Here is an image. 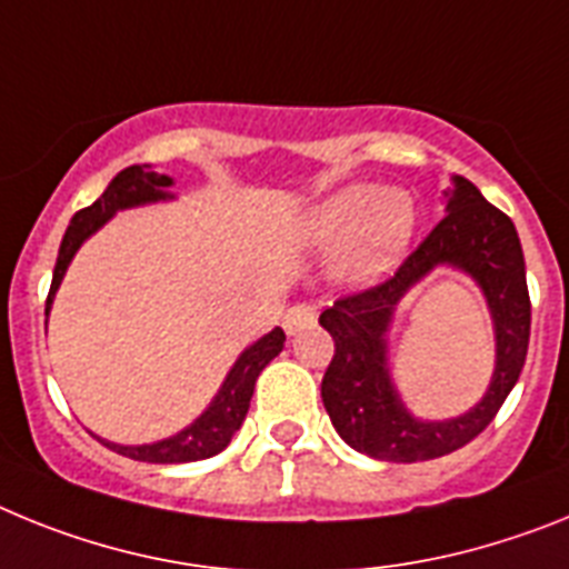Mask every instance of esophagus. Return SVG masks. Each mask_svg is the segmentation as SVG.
Listing matches in <instances>:
<instances>
[{
    "mask_svg": "<svg viewBox=\"0 0 569 569\" xmlns=\"http://www.w3.org/2000/svg\"><path fill=\"white\" fill-rule=\"evenodd\" d=\"M315 320H318V312H315V306L295 303V306H289V309H286L283 329L289 335H298V332H303V329H309V326H315Z\"/></svg>",
    "mask_w": 569,
    "mask_h": 569,
    "instance_id": "obj_1",
    "label": "esophagus"
}]
</instances>
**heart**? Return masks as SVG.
<instances>
[{
	"instance_id": "1",
	"label": "heart",
	"mask_w": 569,
	"mask_h": 569,
	"mask_svg": "<svg viewBox=\"0 0 569 569\" xmlns=\"http://www.w3.org/2000/svg\"><path fill=\"white\" fill-rule=\"evenodd\" d=\"M418 206L403 189L349 186L335 191L306 220V240L332 243L329 271L343 283H369L392 269L409 249Z\"/></svg>"
}]
</instances>
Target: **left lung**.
<instances>
[{"mask_svg":"<svg viewBox=\"0 0 569 569\" xmlns=\"http://www.w3.org/2000/svg\"><path fill=\"white\" fill-rule=\"evenodd\" d=\"M447 214L392 278L335 300L320 315L332 335L335 355L320 383L332 427L369 458L415 463L461 449L490 427L521 375L530 346V291L523 251L512 220L483 200L463 177H452ZM435 264L467 270L482 286L497 323V372L491 389L469 413L449 422H421L402 407L388 378L386 332L393 306Z\"/></svg>","mask_w":569,"mask_h":569,"instance_id":"8db88e82","label":"left lung"}]
</instances>
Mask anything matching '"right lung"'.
<instances>
[{
    "label": "right lung",
    "mask_w": 569,
    "mask_h": 569,
    "mask_svg": "<svg viewBox=\"0 0 569 569\" xmlns=\"http://www.w3.org/2000/svg\"><path fill=\"white\" fill-rule=\"evenodd\" d=\"M171 182H174L171 177L157 174V171H151V166H128L108 182V189L102 191L100 200L91 202L88 209L73 214L71 226H68L66 237H62V246H59L57 266H53L51 291H48L46 300V318L51 315L53 295H57L59 283L66 278L68 263L73 260L79 246L86 243L88 237L100 229V226H106L120 209H134V206H146V202L171 200V197H174L168 191ZM283 343L286 335L280 326H274L269 335H263L257 343H251L249 349L234 360V367L226 375L223 387L214 395V401L209 403V409H206L191 427L182 429V432L171 435L166 441L142 443V447H122V443L102 441V438L100 441L106 443L108 449H113V452H120V456L146 463L202 461V458H211L217 456V452H223V449L229 447L231 435L240 429L246 412H249L257 375L269 367L271 358H278V355L283 352Z\"/></svg>",
    "instance_id": "1"
}]
</instances>
